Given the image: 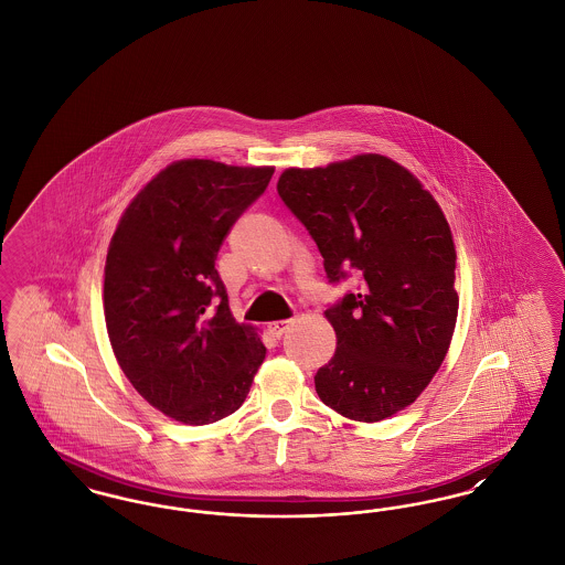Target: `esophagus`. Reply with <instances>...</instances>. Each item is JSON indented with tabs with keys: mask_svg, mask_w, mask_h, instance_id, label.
<instances>
[{
	"mask_svg": "<svg viewBox=\"0 0 565 565\" xmlns=\"http://www.w3.org/2000/svg\"><path fill=\"white\" fill-rule=\"evenodd\" d=\"M290 320H281V322H273V323H269V328H267V330H269V334L270 337H273V339H281V334H284V332H286V330H288V328H290Z\"/></svg>",
	"mask_w": 565,
	"mask_h": 565,
	"instance_id": "esophagus-1",
	"label": "esophagus"
}]
</instances>
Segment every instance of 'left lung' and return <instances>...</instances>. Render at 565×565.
<instances>
[{"mask_svg":"<svg viewBox=\"0 0 565 565\" xmlns=\"http://www.w3.org/2000/svg\"><path fill=\"white\" fill-rule=\"evenodd\" d=\"M286 207L309 231L328 284L353 288L328 305L337 351L316 392L353 422L415 403L440 369L457 320L456 247L419 180L381 154L286 169Z\"/></svg>","mask_w":565,"mask_h":565,"instance_id":"obj_1","label":"left lung"}]
</instances>
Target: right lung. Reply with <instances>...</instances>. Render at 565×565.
Returning a JSON list of instances; mask_svg holds the SVG:
<instances>
[{"label":"right lung","mask_w":565,"mask_h":565,"mask_svg":"<svg viewBox=\"0 0 565 565\" xmlns=\"http://www.w3.org/2000/svg\"><path fill=\"white\" fill-rule=\"evenodd\" d=\"M273 171L173 162L135 196L109 243L111 350L135 390L175 422L205 426L235 413L265 360L256 330L231 316L215 258Z\"/></svg>","instance_id":"add662e5"}]
</instances>
